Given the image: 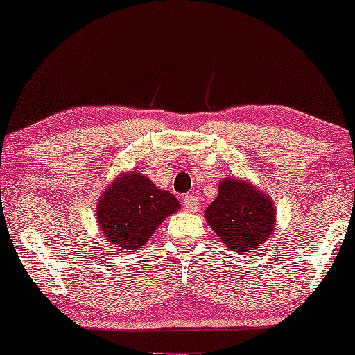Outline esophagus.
I'll use <instances>...</instances> for the list:
<instances>
[{"label": "esophagus", "instance_id": "esophagus-1", "mask_svg": "<svg viewBox=\"0 0 355 355\" xmlns=\"http://www.w3.org/2000/svg\"><path fill=\"white\" fill-rule=\"evenodd\" d=\"M184 207H186V210L189 211H196L198 208V198L196 196H192V193H187L186 197H184Z\"/></svg>", "mask_w": 355, "mask_h": 355}]
</instances>
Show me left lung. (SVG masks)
Instances as JSON below:
<instances>
[{
    "mask_svg": "<svg viewBox=\"0 0 355 355\" xmlns=\"http://www.w3.org/2000/svg\"><path fill=\"white\" fill-rule=\"evenodd\" d=\"M205 218L227 249L252 252L273 234L276 211L271 198L250 182L223 178Z\"/></svg>",
    "mask_w": 355,
    "mask_h": 355,
    "instance_id": "8db88e82",
    "label": "left lung"
}]
</instances>
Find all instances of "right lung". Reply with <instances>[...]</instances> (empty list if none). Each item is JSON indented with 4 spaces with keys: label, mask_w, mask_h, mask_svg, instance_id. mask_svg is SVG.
<instances>
[{
    "label": "right lung",
    "mask_w": 355,
    "mask_h": 355,
    "mask_svg": "<svg viewBox=\"0 0 355 355\" xmlns=\"http://www.w3.org/2000/svg\"><path fill=\"white\" fill-rule=\"evenodd\" d=\"M181 203L142 173L116 178L96 203V221L105 239L121 250L140 249Z\"/></svg>",
    "instance_id": "right-lung-1"
}]
</instances>
